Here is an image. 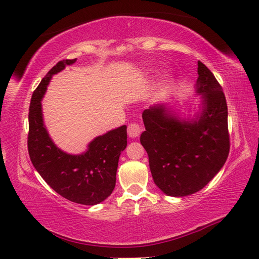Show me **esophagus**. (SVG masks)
Returning <instances> with one entry per match:
<instances>
[{"instance_id":"34e87169","label":"esophagus","mask_w":259,"mask_h":259,"mask_svg":"<svg viewBox=\"0 0 259 259\" xmlns=\"http://www.w3.org/2000/svg\"><path fill=\"white\" fill-rule=\"evenodd\" d=\"M142 133V126L139 123L133 122L128 125V135L130 138H137Z\"/></svg>"}]
</instances>
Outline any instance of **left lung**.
<instances>
[{
	"label": "left lung",
	"mask_w": 259,
	"mask_h": 259,
	"mask_svg": "<svg viewBox=\"0 0 259 259\" xmlns=\"http://www.w3.org/2000/svg\"><path fill=\"white\" fill-rule=\"evenodd\" d=\"M198 75L202 111L196 119L176 118L161 103L142 112L146 131L140 142L149 157L153 181L168 196L184 197L201 190L223 168L229 153L223 88L200 61Z\"/></svg>",
	"instance_id": "1"
}]
</instances>
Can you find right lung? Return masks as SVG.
Listing matches in <instances>:
<instances>
[{
    "mask_svg": "<svg viewBox=\"0 0 259 259\" xmlns=\"http://www.w3.org/2000/svg\"><path fill=\"white\" fill-rule=\"evenodd\" d=\"M75 61H59L33 92L27 150L36 171L54 191L72 202L93 206L107 199L114 189L119 157L126 147V125L97 137L82 155H69L53 144L43 122L41 100L52 75Z\"/></svg>",
    "mask_w": 259,
    "mask_h": 259,
    "instance_id": "1",
    "label": "right lung"
}]
</instances>
